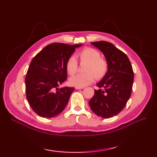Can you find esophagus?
<instances>
[{"instance_id":"obj_1","label":"esophagus","mask_w":157,"mask_h":157,"mask_svg":"<svg viewBox=\"0 0 157 157\" xmlns=\"http://www.w3.org/2000/svg\"><path fill=\"white\" fill-rule=\"evenodd\" d=\"M84 87H78V86H75V88L77 90H79V89H83Z\"/></svg>"}]
</instances>
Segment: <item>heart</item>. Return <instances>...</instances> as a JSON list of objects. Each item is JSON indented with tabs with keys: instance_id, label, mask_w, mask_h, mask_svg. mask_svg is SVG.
<instances>
[{
	"instance_id": "1",
	"label": "heart",
	"mask_w": 157,
	"mask_h": 157,
	"mask_svg": "<svg viewBox=\"0 0 157 157\" xmlns=\"http://www.w3.org/2000/svg\"><path fill=\"white\" fill-rule=\"evenodd\" d=\"M80 62L86 63L84 71L82 74L71 77L69 82L72 86L84 87L90 84L94 80V76L97 79L104 78L108 71V63L105 59L101 57V53L93 48H86L78 54ZM66 70L69 75H73L78 70V62L73 56L67 60Z\"/></svg>"
}]
</instances>
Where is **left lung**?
Returning a JSON list of instances; mask_svg holds the SVG:
<instances>
[{
  "instance_id": "8db88e82",
  "label": "left lung",
  "mask_w": 157,
  "mask_h": 157,
  "mask_svg": "<svg viewBox=\"0 0 157 157\" xmlns=\"http://www.w3.org/2000/svg\"><path fill=\"white\" fill-rule=\"evenodd\" d=\"M105 55L108 71L96 84L99 89L89 101L92 111L98 117L110 118L124 109L130 98L134 83V71L124 52L106 41L91 42Z\"/></svg>"
}]
</instances>
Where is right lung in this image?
Segmentation results:
<instances>
[{"mask_svg":"<svg viewBox=\"0 0 157 157\" xmlns=\"http://www.w3.org/2000/svg\"><path fill=\"white\" fill-rule=\"evenodd\" d=\"M82 44L63 43L48 44L30 63L25 77L26 98L29 106L42 117L52 118L60 114L67 105L74 88L59 86L67 77L65 63Z\"/></svg>","mask_w":157,"mask_h":157,"instance_id":"obj_1","label":"right lung"}]
</instances>
